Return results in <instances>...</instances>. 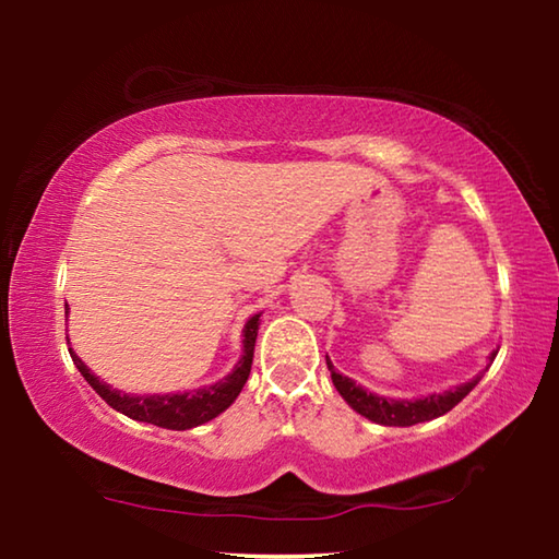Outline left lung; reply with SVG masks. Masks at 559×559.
<instances>
[{
  "label": "left lung",
  "mask_w": 559,
  "mask_h": 559,
  "mask_svg": "<svg viewBox=\"0 0 559 559\" xmlns=\"http://www.w3.org/2000/svg\"><path fill=\"white\" fill-rule=\"evenodd\" d=\"M498 353H490V362H493ZM328 359V370L330 377H333L335 390L340 392V396L353 406L357 414H362L365 419H370L374 424H382V427H412V424H421V421H431L437 416H443L447 412H451L463 396H466L473 386L480 382L484 372L473 377L471 382H463L453 390H447L441 394H427L419 396V400H392V396H380L374 392H367L365 386H359L355 380L349 377L340 374L333 362Z\"/></svg>",
  "instance_id": "1"
}]
</instances>
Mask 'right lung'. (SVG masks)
I'll return each instance as SVG.
<instances>
[{
    "label": "right lung",
    "mask_w": 559,
    "mask_h": 559,
    "mask_svg": "<svg viewBox=\"0 0 559 559\" xmlns=\"http://www.w3.org/2000/svg\"><path fill=\"white\" fill-rule=\"evenodd\" d=\"M66 316H69V306H66ZM259 318L261 313L251 316L243 325V355L239 362L234 365V370L222 377L219 382H214L210 386H200V390H189V392H169V394H128L120 390H112L110 384H106L100 377L93 374L83 359L71 353L73 365L79 367V372L86 377V382L96 390L106 404H110L112 409L130 416L135 421H145V424H155V427L163 429H173V431H185V429H194L200 424L212 421L214 416H219L222 412L229 409L234 404L236 396L243 390L246 380L251 374V362H253V345H257V335H259ZM71 345V343H69Z\"/></svg>",
    "instance_id": "add662e5"
}]
</instances>
